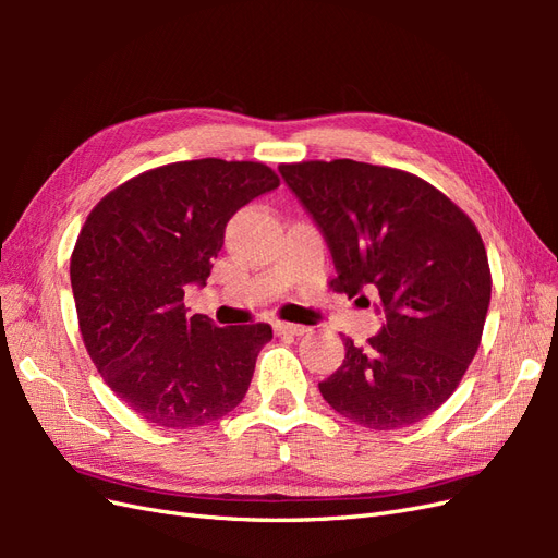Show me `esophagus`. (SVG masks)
<instances>
[{"mask_svg":"<svg viewBox=\"0 0 558 558\" xmlns=\"http://www.w3.org/2000/svg\"><path fill=\"white\" fill-rule=\"evenodd\" d=\"M275 332L277 335H305L307 328L300 326V324H286V320H277Z\"/></svg>","mask_w":558,"mask_h":558,"instance_id":"1","label":"esophagus"}]
</instances>
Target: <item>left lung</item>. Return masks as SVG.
I'll return each mask as SVG.
<instances>
[{
	"instance_id": "left-lung-1",
	"label": "left lung",
	"mask_w": 558,
	"mask_h": 558,
	"mask_svg": "<svg viewBox=\"0 0 558 558\" xmlns=\"http://www.w3.org/2000/svg\"><path fill=\"white\" fill-rule=\"evenodd\" d=\"M279 172L330 246L332 291L386 314L318 391L373 430L412 426L461 384L482 342L492 269L477 226L416 174L356 160L283 162Z\"/></svg>"
}]
</instances>
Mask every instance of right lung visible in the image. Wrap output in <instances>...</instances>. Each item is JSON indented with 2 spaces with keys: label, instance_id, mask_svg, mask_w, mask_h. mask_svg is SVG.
Returning <instances> with one entry per match:
<instances>
[{
  "label": "right lung",
  "instance_id": "obj_1",
  "mask_svg": "<svg viewBox=\"0 0 558 558\" xmlns=\"http://www.w3.org/2000/svg\"><path fill=\"white\" fill-rule=\"evenodd\" d=\"M277 185L263 162H170L118 185L83 223L70 260L83 344L148 424L205 426L246 396L272 326L218 328L185 316L183 295L205 286L234 211Z\"/></svg>",
  "mask_w": 558,
  "mask_h": 558
}]
</instances>
